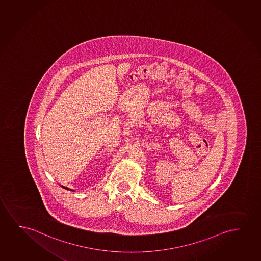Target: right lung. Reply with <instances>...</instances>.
Masks as SVG:
<instances>
[{
    "label": "right lung",
    "mask_w": 261,
    "mask_h": 261,
    "mask_svg": "<svg viewBox=\"0 0 261 261\" xmlns=\"http://www.w3.org/2000/svg\"><path fill=\"white\" fill-rule=\"evenodd\" d=\"M61 187H63V188H64V189L68 190V187H65V186H61ZM70 191H73V190H70Z\"/></svg>",
    "instance_id": "1"
}]
</instances>
